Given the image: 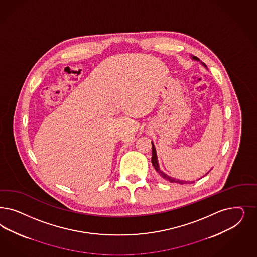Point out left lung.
Wrapping results in <instances>:
<instances>
[{"label":"left lung","mask_w":257,"mask_h":257,"mask_svg":"<svg viewBox=\"0 0 257 257\" xmlns=\"http://www.w3.org/2000/svg\"><path fill=\"white\" fill-rule=\"evenodd\" d=\"M191 58L193 60H196V61H199L201 64H202V66L205 67V68H207L206 65L203 63V62H201L200 60H199V58H197V57H195V56H191ZM151 144H152V157H151V163H152V166H154V168H155V170L157 171L159 175L162 177V178H164L165 180L166 181H168L169 182H172V183H179V184H187V183H193L194 181H191V182H186V181H182V180H180V179H176V178H173V177H171V176H168V175L166 174L165 172H163L162 170H161V168H160V166H159V162H158V158H157V152H156V149H155V146H154V144H153V142H151ZM210 171H211V169H210ZM210 171H208L207 173L205 175H207ZM204 175V176H205ZM203 176V177H204Z\"/></svg>","instance_id":"left-lung-1"}]
</instances>
